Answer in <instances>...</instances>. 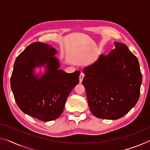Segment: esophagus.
<instances>
[{"label": "esophagus", "mask_w": 150, "mask_h": 150, "mask_svg": "<svg viewBox=\"0 0 150 150\" xmlns=\"http://www.w3.org/2000/svg\"><path fill=\"white\" fill-rule=\"evenodd\" d=\"M84 77H85V75L83 74V73H81V74H80V75H79V82H80V83L82 82L83 78H84Z\"/></svg>", "instance_id": "34e87169"}]
</instances>
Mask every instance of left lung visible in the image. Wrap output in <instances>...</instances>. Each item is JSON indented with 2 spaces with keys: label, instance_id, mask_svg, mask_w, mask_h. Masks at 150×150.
<instances>
[{
  "label": "left lung",
  "instance_id": "1",
  "mask_svg": "<svg viewBox=\"0 0 150 150\" xmlns=\"http://www.w3.org/2000/svg\"><path fill=\"white\" fill-rule=\"evenodd\" d=\"M101 54L83 70V80L91 112L98 118L117 120L138 102L142 75L138 60L125 44Z\"/></svg>",
  "mask_w": 150,
  "mask_h": 150
}]
</instances>
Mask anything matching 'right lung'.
Wrapping results in <instances>:
<instances>
[{
	"label": "right lung",
	"mask_w": 150,
	"mask_h": 150,
	"mask_svg": "<svg viewBox=\"0 0 150 150\" xmlns=\"http://www.w3.org/2000/svg\"><path fill=\"white\" fill-rule=\"evenodd\" d=\"M57 51L42 42L32 43L15 61L11 78L16 104L22 112L40 120L58 118L66 100L79 82V71L67 73L58 69L59 63L54 55ZM47 64L45 74L34 76L33 69Z\"/></svg>",
	"instance_id": "add662e5"
}]
</instances>
